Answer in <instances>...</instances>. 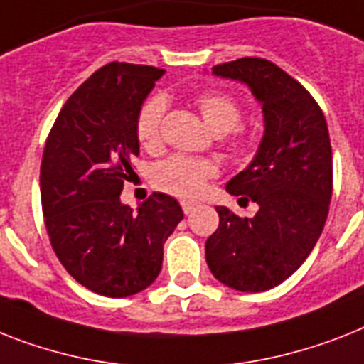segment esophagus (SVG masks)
<instances>
[{
	"mask_svg": "<svg viewBox=\"0 0 364 364\" xmlns=\"http://www.w3.org/2000/svg\"><path fill=\"white\" fill-rule=\"evenodd\" d=\"M181 208H183V213H185V215H188V213H192V209L196 208V203H194V202H181Z\"/></svg>",
	"mask_w": 364,
	"mask_h": 364,
	"instance_id": "1",
	"label": "esophagus"
}]
</instances>
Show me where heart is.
I'll use <instances>...</instances> for the list:
<instances>
[{
  "mask_svg": "<svg viewBox=\"0 0 364 364\" xmlns=\"http://www.w3.org/2000/svg\"><path fill=\"white\" fill-rule=\"evenodd\" d=\"M194 105L200 110L203 123L213 134L223 136L232 132V144L239 146L237 123L241 121V105L224 91H203L194 97ZM166 112V99L161 95L151 97L144 102L136 117V138L141 147L156 149L161 144V125ZM218 173V166L209 159L192 156H170L153 168L151 181L159 191L183 200L198 198L203 192L209 179Z\"/></svg>",
  "mask_w": 364,
  "mask_h": 364,
  "instance_id": "heart-1",
  "label": "heart"
}]
</instances>
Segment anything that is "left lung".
I'll list each match as a JSON object with an SVG mask.
<instances>
[{
    "label": "left lung",
    "instance_id": "8db88e82",
    "mask_svg": "<svg viewBox=\"0 0 364 364\" xmlns=\"http://www.w3.org/2000/svg\"><path fill=\"white\" fill-rule=\"evenodd\" d=\"M213 75L249 87L262 105L264 136L249 166L226 185L258 203V213L241 218L218 205L205 259L223 284L256 294L294 274L320 239L333 194L329 131L309 91L267 59L215 65Z\"/></svg>",
    "mask_w": 364,
    "mask_h": 364
}]
</instances>
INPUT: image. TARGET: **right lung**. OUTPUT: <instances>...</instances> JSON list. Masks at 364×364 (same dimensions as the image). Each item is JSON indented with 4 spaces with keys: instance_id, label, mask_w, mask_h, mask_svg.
I'll use <instances>...</instances> for the list:
<instances>
[{
    "instance_id": "obj_1",
    "label": "right lung",
    "mask_w": 364,
    "mask_h": 364,
    "mask_svg": "<svg viewBox=\"0 0 364 364\" xmlns=\"http://www.w3.org/2000/svg\"><path fill=\"white\" fill-rule=\"evenodd\" d=\"M166 70L114 63L69 97L41 164V202L50 243L73 279L105 297H129L161 273L162 247L181 223L176 198L153 192L132 211L123 183L140 155L136 117Z\"/></svg>"
}]
</instances>
